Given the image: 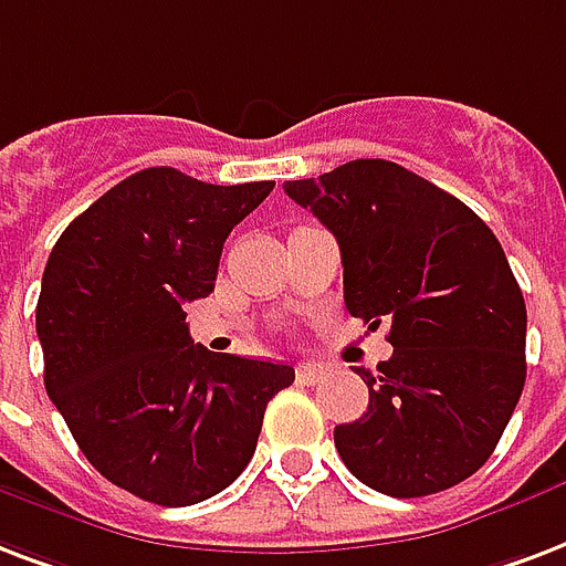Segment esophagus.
<instances>
[{"label": "esophagus", "instance_id": "34e87169", "mask_svg": "<svg viewBox=\"0 0 566 566\" xmlns=\"http://www.w3.org/2000/svg\"><path fill=\"white\" fill-rule=\"evenodd\" d=\"M326 377V368L323 365H314V361H300V368H296V379L305 382V386H314V382H321Z\"/></svg>", "mask_w": 566, "mask_h": 566}]
</instances>
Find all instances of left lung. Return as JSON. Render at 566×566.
Instances as JSON below:
<instances>
[{
	"label": "left lung",
	"instance_id": "8db88e82",
	"mask_svg": "<svg viewBox=\"0 0 566 566\" xmlns=\"http://www.w3.org/2000/svg\"><path fill=\"white\" fill-rule=\"evenodd\" d=\"M284 192L329 228L344 302L388 323L368 412L335 427L340 460L395 499L442 493L490 460L525 386V300L502 243L460 198L388 159H353Z\"/></svg>",
	"mask_w": 566,
	"mask_h": 566
}]
</instances>
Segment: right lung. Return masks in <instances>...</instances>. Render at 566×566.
Wrapping results in <instances>:
<instances>
[{"instance_id":"add662e5","label":"right lung","mask_w":566,"mask_h":566,"mask_svg":"<svg viewBox=\"0 0 566 566\" xmlns=\"http://www.w3.org/2000/svg\"><path fill=\"white\" fill-rule=\"evenodd\" d=\"M273 180L216 187L145 168L64 228L34 326L43 386L88 463L163 507L234 484L291 365L192 344L187 302L213 293L222 245Z\"/></svg>"}]
</instances>
